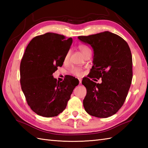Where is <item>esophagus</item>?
<instances>
[{
    "mask_svg": "<svg viewBox=\"0 0 148 148\" xmlns=\"http://www.w3.org/2000/svg\"><path fill=\"white\" fill-rule=\"evenodd\" d=\"M79 84H81V82H82V79H79Z\"/></svg>",
    "mask_w": 148,
    "mask_h": 148,
    "instance_id": "1",
    "label": "esophagus"
}]
</instances>
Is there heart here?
I'll return each mask as SVG.
<instances>
[{
    "label": "heart",
    "instance_id": "1",
    "mask_svg": "<svg viewBox=\"0 0 148 148\" xmlns=\"http://www.w3.org/2000/svg\"><path fill=\"white\" fill-rule=\"evenodd\" d=\"M81 52L83 53V55L86 54V53L91 51V49L88 46H87L85 45H80L78 46ZM69 57V53H67V54L65 56V59H67ZM71 72L72 74L75 75L76 76H81V75L83 74V70L82 69H81L79 67H74L72 68L71 70Z\"/></svg>",
    "mask_w": 148,
    "mask_h": 148
}]
</instances>
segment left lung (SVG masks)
Listing matches in <instances>:
<instances>
[{"label":"left lung","mask_w":148,"mask_h":148,"mask_svg":"<svg viewBox=\"0 0 148 148\" xmlns=\"http://www.w3.org/2000/svg\"><path fill=\"white\" fill-rule=\"evenodd\" d=\"M78 39L93 49V65L89 77L102 78L100 84L88 77L83 79L87 91L84 108L95 117H109L123 105L130 89L133 76L130 49L122 37L109 31Z\"/></svg>","instance_id":"8db88e82"}]
</instances>
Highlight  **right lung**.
<instances>
[{
    "label": "right lung",
    "mask_w": 148,
    "mask_h": 148,
    "mask_svg": "<svg viewBox=\"0 0 148 148\" xmlns=\"http://www.w3.org/2000/svg\"><path fill=\"white\" fill-rule=\"evenodd\" d=\"M72 43L71 37L48 32L28 45L20 64L21 90L28 105L37 114L53 117L63 112L79 81L67 76L60 82L53 73L62 66Z\"/></svg>",
    "instance_id": "add662e5"
}]
</instances>
